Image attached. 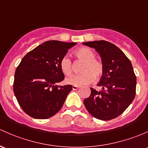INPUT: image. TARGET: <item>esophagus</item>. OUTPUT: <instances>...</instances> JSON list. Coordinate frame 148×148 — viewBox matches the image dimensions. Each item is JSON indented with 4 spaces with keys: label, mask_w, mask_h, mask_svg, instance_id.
Listing matches in <instances>:
<instances>
[{
    "label": "esophagus",
    "mask_w": 148,
    "mask_h": 148,
    "mask_svg": "<svg viewBox=\"0 0 148 148\" xmlns=\"http://www.w3.org/2000/svg\"><path fill=\"white\" fill-rule=\"evenodd\" d=\"M73 90H78L79 88H80V87L78 86H75V85H73Z\"/></svg>",
    "instance_id": "esophagus-1"
}]
</instances>
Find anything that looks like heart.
Segmentation results:
<instances>
[{
  "label": "heart",
  "mask_w": 148,
  "mask_h": 148,
  "mask_svg": "<svg viewBox=\"0 0 148 148\" xmlns=\"http://www.w3.org/2000/svg\"><path fill=\"white\" fill-rule=\"evenodd\" d=\"M74 56L77 60L82 61L79 68V71L81 73L66 78V83L75 86H82L92 82L94 77L98 79L102 75L104 71L102 63L95 59L96 54L91 49L82 47L76 50L74 52ZM60 68L65 75H70L73 71L71 60L68 56L63 57L60 61Z\"/></svg>",
  "instance_id": "1"
}]
</instances>
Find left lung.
I'll return each mask as SVG.
<instances>
[{
	"instance_id": "8db88e82",
	"label": "left lung",
	"mask_w": 148,
	"mask_h": 148,
	"mask_svg": "<svg viewBox=\"0 0 148 148\" xmlns=\"http://www.w3.org/2000/svg\"><path fill=\"white\" fill-rule=\"evenodd\" d=\"M95 49L101 58L104 71L98 86L84 100L88 112L95 118L109 121L116 118L131 104L136 96V77L131 62L116 46L106 41L84 42Z\"/></svg>"
}]
</instances>
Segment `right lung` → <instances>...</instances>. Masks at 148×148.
<instances>
[{"label":"right lung","instance_id":"1","mask_svg":"<svg viewBox=\"0 0 148 148\" xmlns=\"http://www.w3.org/2000/svg\"><path fill=\"white\" fill-rule=\"evenodd\" d=\"M76 44L48 41L23 57L15 71L13 91L20 107L29 116L49 119L61 109L73 87L56 85L65 78L60 61Z\"/></svg>","mask_w":148,"mask_h":148}]
</instances>
